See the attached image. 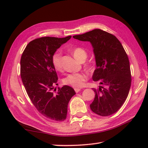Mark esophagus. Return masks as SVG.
<instances>
[{"label": "esophagus", "instance_id": "esophagus-1", "mask_svg": "<svg viewBox=\"0 0 148 148\" xmlns=\"http://www.w3.org/2000/svg\"><path fill=\"white\" fill-rule=\"evenodd\" d=\"M75 91H76V92H78L79 91H81V89H79V88H75L74 89Z\"/></svg>", "mask_w": 148, "mask_h": 148}]
</instances>
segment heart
<instances>
[{
    "label": "heart",
    "mask_w": 148,
    "mask_h": 148,
    "mask_svg": "<svg viewBox=\"0 0 148 148\" xmlns=\"http://www.w3.org/2000/svg\"><path fill=\"white\" fill-rule=\"evenodd\" d=\"M72 53L75 58L77 61H85L87 58V53L84 49L81 47H76L72 50ZM62 55L60 51H56L51 57V62L55 69L57 71H62ZM87 69L92 70L93 69V65L91 63H87L86 64ZM87 79V74L84 72H77L68 74L64 77L63 82L64 84L69 85L75 88H79L84 85L85 82Z\"/></svg>",
    "instance_id": "obj_1"
}]
</instances>
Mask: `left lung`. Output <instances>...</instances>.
Returning a JSON list of instances; mask_svg holds the SVG:
<instances>
[{
	"label": "left lung",
	"instance_id": "8db88e82",
	"mask_svg": "<svg viewBox=\"0 0 148 148\" xmlns=\"http://www.w3.org/2000/svg\"><path fill=\"white\" fill-rule=\"evenodd\" d=\"M75 39L91 44L97 68L92 78L100 80L99 89H92L95 96L90 104L92 112L101 116L114 114L126 101L131 85L128 56L114 35L101 29L75 35Z\"/></svg>",
	"mask_w": 148,
	"mask_h": 148
}]
</instances>
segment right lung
<instances>
[{
  "label": "right lung",
  "instance_id": "add662e5",
  "mask_svg": "<svg viewBox=\"0 0 148 148\" xmlns=\"http://www.w3.org/2000/svg\"><path fill=\"white\" fill-rule=\"evenodd\" d=\"M71 37L35 39L27 44L20 61L22 82L32 104L42 115L54 121L66 118L69 102L76 94L68 86L59 87L56 94L53 92L58 77L51 57Z\"/></svg>",
  "mask_w": 148,
  "mask_h": 148
}]
</instances>
